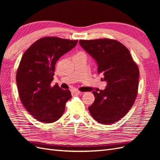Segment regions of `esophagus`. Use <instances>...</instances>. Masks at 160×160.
Masks as SVG:
<instances>
[{"instance_id": "obj_1", "label": "esophagus", "mask_w": 160, "mask_h": 160, "mask_svg": "<svg viewBox=\"0 0 160 160\" xmlns=\"http://www.w3.org/2000/svg\"><path fill=\"white\" fill-rule=\"evenodd\" d=\"M72 93L78 95V94H80V93H81V92H80L79 91H77V90H73V91H72Z\"/></svg>"}]
</instances>
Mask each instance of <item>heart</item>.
Returning <instances> with one entry per match:
<instances>
[{
  "instance_id": "b5f03b06",
  "label": "heart",
  "mask_w": 160,
  "mask_h": 160,
  "mask_svg": "<svg viewBox=\"0 0 160 160\" xmlns=\"http://www.w3.org/2000/svg\"><path fill=\"white\" fill-rule=\"evenodd\" d=\"M81 52H77V53H81Z\"/></svg>"
}]
</instances>
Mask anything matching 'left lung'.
I'll return each mask as SVG.
<instances>
[{
  "mask_svg": "<svg viewBox=\"0 0 160 160\" xmlns=\"http://www.w3.org/2000/svg\"><path fill=\"white\" fill-rule=\"evenodd\" d=\"M81 46L95 59L98 72L107 81L104 90L93 91V103L88 108L93 118L104 125L120 120L132 108L138 90L139 68L128 48L120 42L99 38L80 40Z\"/></svg>",
  "mask_w": 160,
  "mask_h": 160,
  "instance_id": "1",
  "label": "left lung"
}]
</instances>
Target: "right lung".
Masks as SVG:
<instances>
[{
  "label": "right lung",
  "instance_id": "right-lung-1",
  "mask_svg": "<svg viewBox=\"0 0 160 160\" xmlns=\"http://www.w3.org/2000/svg\"><path fill=\"white\" fill-rule=\"evenodd\" d=\"M78 40L45 37L37 40L24 53L17 71L19 97L24 107L42 123L56 122L63 114L65 104L71 98L69 89L51 85L55 64L71 50Z\"/></svg>",
  "mask_w": 160,
  "mask_h": 160
}]
</instances>
